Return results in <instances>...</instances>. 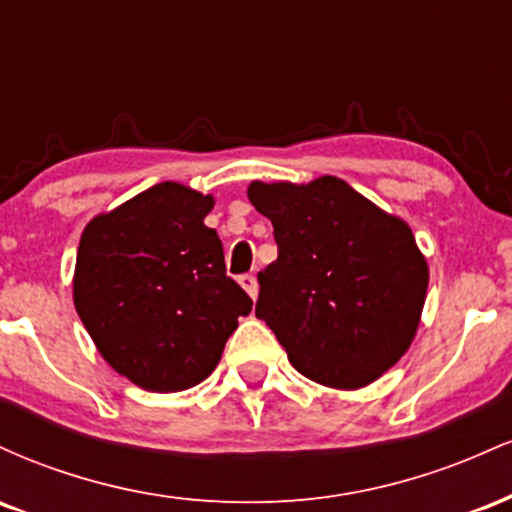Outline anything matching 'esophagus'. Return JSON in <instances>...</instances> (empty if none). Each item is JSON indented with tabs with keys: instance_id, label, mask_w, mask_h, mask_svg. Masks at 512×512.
<instances>
[{
	"instance_id": "obj_1",
	"label": "esophagus",
	"mask_w": 512,
	"mask_h": 512,
	"mask_svg": "<svg viewBox=\"0 0 512 512\" xmlns=\"http://www.w3.org/2000/svg\"><path fill=\"white\" fill-rule=\"evenodd\" d=\"M238 284L243 286L245 291H248L250 298H257V291H260V286H257V276L255 274H240Z\"/></svg>"
}]
</instances>
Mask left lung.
Segmentation results:
<instances>
[{
    "instance_id": "left-lung-1",
    "label": "left lung",
    "mask_w": 512,
    "mask_h": 512,
    "mask_svg": "<svg viewBox=\"0 0 512 512\" xmlns=\"http://www.w3.org/2000/svg\"><path fill=\"white\" fill-rule=\"evenodd\" d=\"M250 202L274 226L279 257L257 274L255 315L298 373L356 390L409 349L428 289L411 228L349 182H252Z\"/></svg>"
}]
</instances>
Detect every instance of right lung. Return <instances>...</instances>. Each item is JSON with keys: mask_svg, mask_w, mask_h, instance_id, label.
Segmentation results:
<instances>
[{"mask_svg": "<svg viewBox=\"0 0 512 512\" xmlns=\"http://www.w3.org/2000/svg\"><path fill=\"white\" fill-rule=\"evenodd\" d=\"M214 199L178 182L96 216L76 252L74 305L117 373L151 392L202 383L252 298L226 274L204 216Z\"/></svg>", "mask_w": 512, "mask_h": 512, "instance_id": "add662e5", "label": "right lung"}]
</instances>
